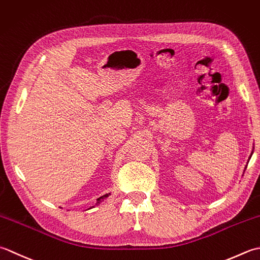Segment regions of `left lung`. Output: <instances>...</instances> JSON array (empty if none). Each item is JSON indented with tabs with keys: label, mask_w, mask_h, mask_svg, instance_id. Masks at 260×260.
<instances>
[{
	"label": "left lung",
	"mask_w": 260,
	"mask_h": 260,
	"mask_svg": "<svg viewBox=\"0 0 260 260\" xmlns=\"http://www.w3.org/2000/svg\"><path fill=\"white\" fill-rule=\"evenodd\" d=\"M252 153H253V149H252V151H251V153H250V156H249V158H248V161H247V162H249V160H250V158H251V156H252Z\"/></svg>",
	"instance_id": "obj_1"
}]
</instances>
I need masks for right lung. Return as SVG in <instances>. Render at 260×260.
I'll list each match as a JSON object with an SVG mask.
<instances>
[{
    "instance_id": "obj_1",
    "label": "right lung",
    "mask_w": 260,
    "mask_h": 260,
    "mask_svg": "<svg viewBox=\"0 0 260 260\" xmlns=\"http://www.w3.org/2000/svg\"><path fill=\"white\" fill-rule=\"evenodd\" d=\"M110 195V193L109 194H105V195H103V197H101V198H99L98 200H96V204H100L101 202H102V201L104 200V199H107L108 197ZM92 208H94V206H92Z\"/></svg>"
}]
</instances>
